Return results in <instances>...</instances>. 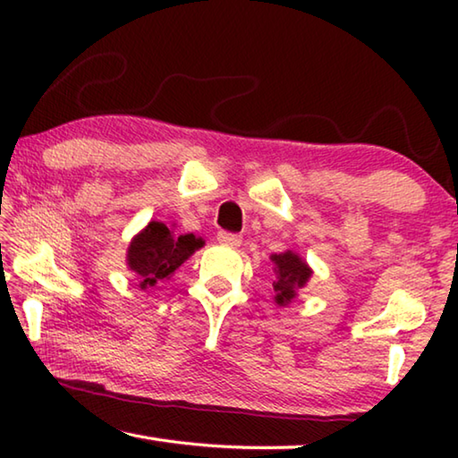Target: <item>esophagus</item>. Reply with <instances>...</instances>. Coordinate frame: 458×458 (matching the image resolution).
Wrapping results in <instances>:
<instances>
[{
  "mask_svg": "<svg viewBox=\"0 0 458 458\" xmlns=\"http://www.w3.org/2000/svg\"><path fill=\"white\" fill-rule=\"evenodd\" d=\"M218 242L228 246V248H238L240 244H242V236L240 234H232V232H218Z\"/></svg>",
  "mask_w": 458,
  "mask_h": 458,
  "instance_id": "34e87169",
  "label": "esophagus"
}]
</instances>
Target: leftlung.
Segmentation results:
<instances>
[{"label":"left lung","mask_w":458,"mask_h":458,"mask_svg":"<svg viewBox=\"0 0 458 458\" xmlns=\"http://www.w3.org/2000/svg\"><path fill=\"white\" fill-rule=\"evenodd\" d=\"M270 260L275 262V273H276V278L273 281L275 303L284 307L297 297V291L303 289L307 284V281L313 275V270L309 268L307 262L293 250L273 254Z\"/></svg>","instance_id":"8db88e82"}]
</instances>
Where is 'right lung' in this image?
I'll list each match as a JSON object with an SVG mask.
<instances>
[{
    "instance_id": "add662e5",
    "label": "right lung",
    "mask_w": 458,
    "mask_h": 458,
    "mask_svg": "<svg viewBox=\"0 0 458 458\" xmlns=\"http://www.w3.org/2000/svg\"><path fill=\"white\" fill-rule=\"evenodd\" d=\"M199 246H204L201 238L175 236L167 224L153 220L131 240L127 267L135 273L141 289H153L167 281Z\"/></svg>"
}]
</instances>
